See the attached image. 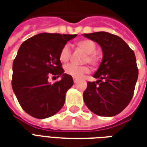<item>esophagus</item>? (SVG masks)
Returning a JSON list of instances; mask_svg holds the SVG:
<instances>
[{
	"mask_svg": "<svg viewBox=\"0 0 147 147\" xmlns=\"http://www.w3.org/2000/svg\"><path fill=\"white\" fill-rule=\"evenodd\" d=\"M73 81H74V83H76L77 82H78V80H77L76 79H74V80H73Z\"/></svg>",
	"mask_w": 147,
	"mask_h": 147,
	"instance_id": "esophagus-1",
	"label": "esophagus"
}]
</instances>
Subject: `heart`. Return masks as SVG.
<instances>
[{
  "label": "heart",
  "instance_id": "obj_1",
  "mask_svg": "<svg viewBox=\"0 0 147 147\" xmlns=\"http://www.w3.org/2000/svg\"><path fill=\"white\" fill-rule=\"evenodd\" d=\"M76 46L80 50L84 52L86 54V57L84 59L85 62H88L93 65H96L98 63L99 57L95 54L96 45L94 42L91 40L83 39L76 42ZM71 57L70 47L67 45H64L61 49L59 55L60 61L62 63H67L69 61ZM65 73L69 75L70 76L75 79H80L85 75L89 72V67L87 66H77L75 64H67L64 67Z\"/></svg>",
  "mask_w": 147,
  "mask_h": 147
}]
</instances>
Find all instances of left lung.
I'll return each instance as SVG.
<instances>
[{
    "label": "left lung",
    "mask_w": 147,
    "mask_h": 147,
    "mask_svg": "<svg viewBox=\"0 0 147 147\" xmlns=\"http://www.w3.org/2000/svg\"><path fill=\"white\" fill-rule=\"evenodd\" d=\"M97 42L103 53L102 61L83 92L87 108L101 117L121 113L132 98L139 70L135 53L123 39L105 31L84 34Z\"/></svg>",
    "instance_id": "obj_1"
}]
</instances>
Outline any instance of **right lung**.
Listing matches in <instances>:
<instances>
[{"instance_id": "add662e5", "label": "right lung", "mask_w": 147, "mask_h": 147, "mask_svg": "<svg viewBox=\"0 0 147 147\" xmlns=\"http://www.w3.org/2000/svg\"><path fill=\"white\" fill-rule=\"evenodd\" d=\"M77 34L42 33L22 43L12 64L11 86L27 113L38 119L53 116L63 107L73 79L64 73L59 55L61 49ZM61 76L51 84L48 76Z\"/></svg>"}]
</instances>
